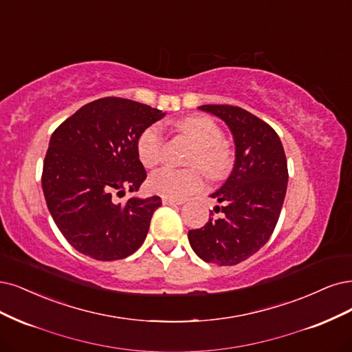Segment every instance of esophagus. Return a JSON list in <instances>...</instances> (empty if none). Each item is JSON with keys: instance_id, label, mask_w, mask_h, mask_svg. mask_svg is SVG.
I'll use <instances>...</instances> for the list:
<instances>
[{"instance_id": "1", "label": "esophagus", "mask_w": 352, "mask_h": 352, "mask_svg": "<svg viewBox=\"0 0 352 352\" xmlns=\"http://www.w3.org/2000/svg\"><path fill=\"white\" fill-rule=\"evenodd\" d=\"M163 205H182L184 204V201H179V199H172V198H163Z\"/></svg>"}]
</instances>
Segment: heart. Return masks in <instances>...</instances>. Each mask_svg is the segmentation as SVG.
I'll return each instance as SVG.
<instances>
[{
    "mask_svg": "<svg viewBox=\"0 0 352 352\" xmlns=\"http://www.w3.org/2000/svg\"><path fill=\"white\" fill-rule=\"evenodd\" d=\"M176 126L197 145L190 164L198 166L212 179L224 177L233 166V151L223 141V131L208 116L197 115L180 119ZM163 150L162 128L154 124L145 128L137 140V154L145 167L160 162ZM148 186L154 193L172 199H184L204 188V177L198 168L163 167L155 170Z\"/></svg>",
    "mask_w": 352,
    "mask_h": 352,
    "instance_id": "b5f03b06",
    "label": "heart"
}]
</instances>
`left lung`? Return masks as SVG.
Returning a JSON list of instances; mask_svg holds the SVG:
<instances>
[{
  "label": "left lung",
  "mask_w": 352,
  "mask_h": 352,
  "mask_svg": "<svg viewBox=\"0 0 352 352\" xmlns=\"http://www.w3.org/2000/svg\"><path fill=\"white\" fill-rule=\"evenodd\" d=\"M198 109L227 124L234 138L236 160L226 184L211 193L223 204L214 208L221 217L189 230L188 239L202 261L232 266L250 258L270 240L287 192V159L276 132L245 109L232 104Z\"/></svg>",
  "instance_id": "left-lung-1"
}]
</instances>
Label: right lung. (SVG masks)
<instances>
[{"label": "right lung", "mask_w": 352, "mask_h": 352, "mask_svg": "<svg viewBox=\"0 0 352 352\" xmlns=\"http://www.w3.org/2000/svg\"><path fill=\"white\" fill-rule=\"evenodd\" d=\"M166 113L122 98L84 104L51 137L42 189L55 224L68 243L96 261L124 259L147 237L160 197L129 198L147 177L137 154L141 132Z\"/></svg>", "instance_id": "add662e5"}]
</instances>
